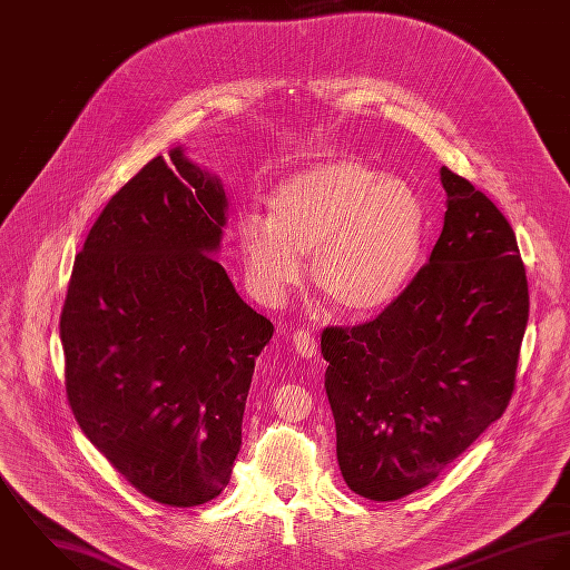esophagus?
<instances>
[{"mask_svg": "<svg viewBox=\"0 0 570 570\" xmlns=\"http://www.w3.org/2000/svg\"><path fill=\"white\" fill-rule=\"evenodd\" d=\"M293 347H295V352L299 354V356H304V358H313L316 356V338L315 334H311V332H306V330H297V332H293Z\"/></svg>", "mask_w": 570, "mask_h": 570, "instance_id": "34e87169", "label": "esophagus"}]
</instances>
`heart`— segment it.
<instances>
[{"instance_id": "heart-1", "label": "heart", "mask_w": 570, "mask_h": 570, "mask_svg": "<svg viewBox=\"0 0 570 570\" xmlns=\"http://www.w3.org/2000/svg\"><path fill=\"white\" fill-rule=\"evenodd\" d=\"M426 236V207L406 179L356 157H334L284 179L271 216L245 212L238 240L255 291L279 299L311 254L318 297L338 315L391 304L413 277Z\"/></svg>"}]
</instances>
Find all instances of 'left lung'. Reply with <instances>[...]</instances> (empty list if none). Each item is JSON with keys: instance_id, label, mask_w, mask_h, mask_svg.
I'll return each instance as SVG.
<instances>
[{"instance_id": "8db88e82", "label": "left lung", "mask_w": 570, "mask_h": 570, "mask_svg": "<svg viewBox=\"0 0 570 570\" xmlns=\"http://www.w3.org/2000/svg\"><path fill=\"white\" fill-rule=\"evenodd\" d=\"M440 240L374 321L325 327V393L352 492L397 501L433 483L511 400L529 318L501 209L443 166Z\"/></svg>"}]
</instances>
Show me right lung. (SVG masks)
I'll return each instance as SVG.
<instances>
[{
    "mask_svg": "<svg viewBox=\"0 0 570 570\" xmlns=\"http://www.w3.org/2000/svg\"><path fill=\"white\" fill-rule=\"evenodd\" d=\"M225 223L220 179L175 148L114 194L67 286L71 413L128 483L161 505H203L227 488L255 358L273 336L209 255Z\"/></svg>",
    "mask_w": 570,
    "mask_h": 570,
    "instance_id": "right-lung-1",
    "label": "right lung"
}]
</instances>
